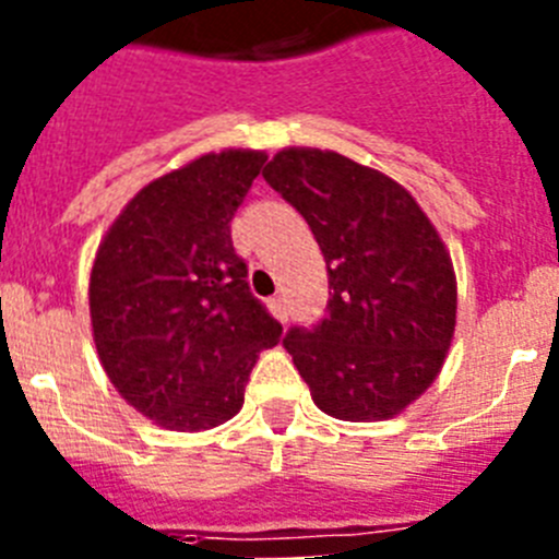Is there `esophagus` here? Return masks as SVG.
<instances>
[{"instance_id": "34e87169", "label": "esophagus", "mask_w": 559, "mask_h": 559, "mask_svg": "<svg viewBox=\"0 0 559 559\" xmlns=\"http://www.w3.org/2000/svg\"><path fill=\"white\" fill-rule=\"evenodd\" d=\"M269 308H271V313L280 319V322H288V305H285L283 296H274V299L269 302Z\"/></svg>"}]
</instances>
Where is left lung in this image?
I'll return each instance as SVG.
<instances>
[{
  "instance_id": "8db88e82",
  "label": "left lung",
  "mask_w": 559,
  "mask_h": 559,
  "mask_svg": "<svg viewBox=\"0 0 559 559\" xmlns=\"http://www.w3.org/2000/svg\"><path fill=\"white\" fill-rule=\"evenodd\" d=\"M263 179L328 263V316L283 338L310 397L349 423L397 417L437 380L456 330L442 237L406 187L335 151L285 147Z\"/></svg>"
}]
</instances>
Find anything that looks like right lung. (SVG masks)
<instances>
[{"mask_svg": "<svg viewBox=\"0 0 559 559\" xmlns=\"http://www.w3.org/2000/svg\"><path fill=\"white\" fill-rule=\"evenodd\" d=\"M263 151L204 153L142 187L103 237L88 276L92 335L114 389L167 431L235 417L283 324L254 299L231 246Z\"/></svg>", "mask_w": 559, "mask_h": 559, "instance_id": "obj_1", "label": "right lung"}]
</instances>
